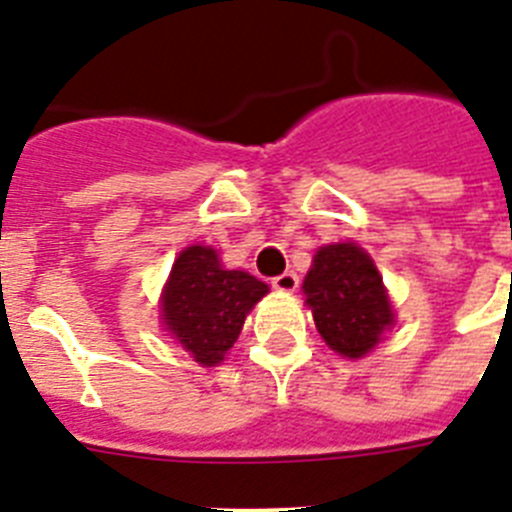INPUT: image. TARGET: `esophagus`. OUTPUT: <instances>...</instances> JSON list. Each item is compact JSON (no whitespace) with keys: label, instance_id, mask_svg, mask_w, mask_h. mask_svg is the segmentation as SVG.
Instances as JSON below:
<instances>
[{"label":"esophagus","instance_id":"34e87169","mask_svg":"<svg viewBox=\"0 0 512 512\" xmlns=\"http://www.w3.org/2000/svg\"><path fill=\"white\" fill-rule=\"evenodd\" d=\"M298 285H300V279L295 272H285V274H279V277L272 279V287L279 292H295L298 290Z\"/></svg>","mask_w":512,"mask_h":512}]
</instances>
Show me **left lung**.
I'll return each mask as SVG.
<instances>
[{
    "instance_id": "1",
    "label": "left lung",
    "mask_w": 512,
    "mask_h": 512,
    "mask_svg": "<svg viewBox=\"0 0 512 512\" xmlns=\"http://www.w3.org/2000/svg\"><path fill=\"white\" fill-rule=\"evenodd\" d=\"M303 292L323 342L349 360L373 352L383 331L393 326L383 277L357 243L318 248Z\"/></svg>"
}]
</instances>
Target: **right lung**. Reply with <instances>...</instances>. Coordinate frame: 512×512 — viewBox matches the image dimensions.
Wrapping results in <instances>:
<instances>
[{"label":"right lung","mask_w":512,"mask_h":512,"mask_svg":"<svg viewBox=\"0 0 512 512\" xmlns=\"http://www.w3.org/2000/svg\"><path fill=\"white\" fill-rule=\"evenodd\" d=\"M269 287L240 269H225L217 251L189 246L178 253L163 287L160 313L168 336L199 365L225 360L251 308Z\"/></svg>","instance_id":"obj_1"}]
</instances>
